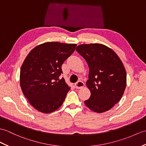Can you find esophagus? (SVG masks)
<instances>
[{
	"label": "esophagus",
	"instance_id": "obj_1",
	"mask_svg": "<svg viewBox=\"0 0 146 146\" xmlns=\"http://www.w3.org/2000/svg\"><path fill=\"white\" fill-rule=\"evenodd\" d=\"M84 86V84L83 81H78L77 83L74 84V87L76 88V89H81Z\"/></svg>",
	"mask_w": 146,
	"mask_h": 146
}]
</instances>
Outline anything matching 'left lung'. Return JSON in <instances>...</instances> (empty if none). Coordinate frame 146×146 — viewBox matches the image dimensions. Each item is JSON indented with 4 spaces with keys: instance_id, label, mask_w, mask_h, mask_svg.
<instances>
[{
    "instance_id": "1",
    "label": "left lung",
    "mask_w": 146,
    "mask_h": 146,
    "mask_svg": "<svg viewBox=\"0 0 146 146\" xmlns=\"http://www.w3.org/2000/svg\"><path fill=\"white\" fill-rule=\"evenodd\" d=\"M76 51L89 66L86 86L91 92L86 106L98 113L110 110L119 102L126 86L123 62L111 48L100 43L81 44Z\"/></svg>"
}]
</instances>
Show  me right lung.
Instances as JSON below:
<instances>
[{
    "label": "right lung",
    "instance_id": "right-lung-1",
    "mask_svg": "<svg viewBox=\"0 0 146 146\" xmlns=\"http://www.w3.org/2000/svg\"><path fill=\"white\" fill-rule=\"evenodd\" d=\"M76 46V44L46 42L35 46L25 58L20 70V87L36 110L48 114L62 105L70 87L63 78H59L62 65Z\"/></svg>",
    "mask_w": 146,
    "mask_h": 146
}]
</instances>
